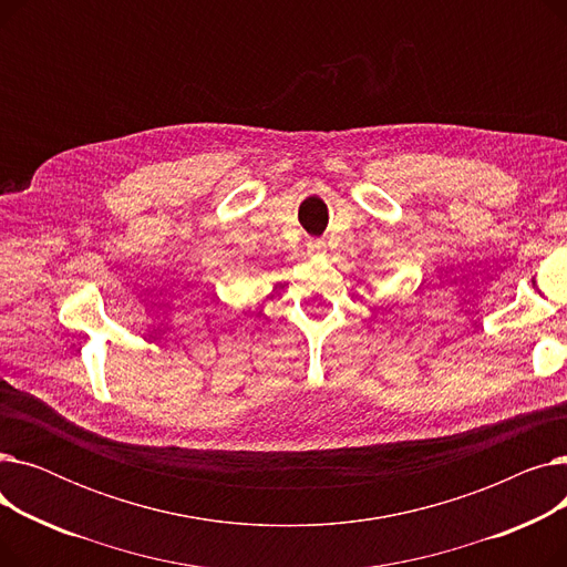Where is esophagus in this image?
<instances>
[{
  "instance_id": "1",
  "label": "esophagus",
  "mask_w": 567,
  "mask_h": 567,
  "mask_svg": "<svg viewBox=\"0 0 567 567\" xmlns=\"http://www.w3.org/2000/svg\"><path fill=\"white\" fill-rule=\"evenodd\" d=\"M308 252H310V255H315V257H319V255H323V252H326V244H323V241H319V238H315V241H310V244H308Z\"/></svg>"
}]
</instances>
